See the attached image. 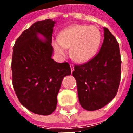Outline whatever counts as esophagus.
<instances>
[{"mask_svg": "<svg viewBox=\"0 0 133 133\" xmlns=\"http://www.w3.org/2000/svg\"><path fill=\"white\" fill-rule=\"evenodd\" d=\"M70 70H71V72H72V71L74 70V65H73L72 64H70Z\"/></svg>", "mask_w": 133, "mask_h": 133, "instance_id": "34e87169", "label": "esophagus"}]
</instances>
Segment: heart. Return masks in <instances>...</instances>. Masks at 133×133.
Masks as SVG:
<instances>
[{"instance_id":"b5f03b06","label":"heart","mask_w":133,"mask_h":133,"mask_svg":"<svg viewBox=\"0 0 133 133\" xmlns=\"http://www.w3.org/2000/svg\"><path fill=\"white\" fill-rule=\"evenodd\" d=\"M102 35L100 30L88 25H75L61 31L58 38L52 39V46L56 53L65 55L70 49V56L78 63L92 60L98 52Z\"/></svg>"}]
</instances>
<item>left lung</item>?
I'll return each instance as SVG.
<instances>
[{
  "mask_svg": "<svg viewBox=\"0 0 133 133\" xmlns=\"http://www.w3.org/2000/svg\"><path fill=\"white\" fill-rule=\"evenodd\" d=\"M99 52L92 60L75 65L79 102L85 110L94 111L109 103L117 94L121 75L119 44L107 28Z\"/></svg>",
  "mask_w": 133,
  "mask_h": 133,
  "instance_id": "1",
  "label": "left lung"
}]
</instances>
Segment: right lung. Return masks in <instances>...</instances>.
Segmentation results:
<instances>
[{"mask_svg": "<svg viewBox=\"0 0 133 133\" xmlns=\"http://www.w3.org/2000/svg\"><path fill=\"white\" fill-rule=\"evenodd\" d=\"M55 24L52 19L35 22L21 33L13 48L11 68L16 95L25 108L42 115L55 110L62 81L71 74L68 63L52 59Z\"/></svg>", "mask_w": 133, "mask_h": 133, "instance_id": "1", "label": "right lung"}]
</instances>
